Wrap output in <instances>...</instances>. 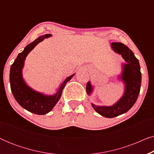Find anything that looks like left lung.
<instances>
[{"label":"left lung","instance_id":"left-lung-1","mask_svg":"<svg viewBox=\"0 0 154 154\" xmlns=\"http://www.w3.org/2000/svg\"><path fill=\"white\" fill-rule=\"evenodd\" d=\"M111 47L117 53L121 54L127 64L123 65L121 79L125 83V92L123 96L116 104L111 106H100L92 104L98 113L106 118H113L127 112L136 102L140 91L142 74L140 63L133 52L121 43H112ZM86 91L90 94L92 88L90 82L86 85Z\"/></svg>","mask_w":154,"mask_h":154}]
</instances>
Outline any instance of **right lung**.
Masks as SVG:
<instances>
[{"instance_id":"add662e5","label":"right lung","mask_w":154,"mask_h":154,"mask_svg":"<svg viewBox=\"0 0 154 154\" xmlns=\"http://www.w3.org/2000/svg\"><path fill=\"white\" fill-rule=\"evenodd\" d=\"M50 36H51L50 34L41 35L26 46L24 50L18 54L17 57L11 65L10 68V88L14 99L23 108L38 115L46 114L53 109L60 99L62 90L66 83L74 75V74L71 75L67 78L61 85L56 94L52 96H46L35 92L26 85L22 75L25 58L38 43Z\"/></svg>"}]
</instances>
